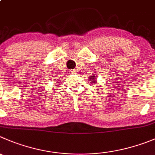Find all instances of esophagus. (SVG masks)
<instances>
[{
	"instance_id": "1",
	"label": "esophagus",
	"mask_w": 155,
	"mask_h": 155,
	"mask_svg": "<svg viewBox=\"0 0 155 155\" xmlns=\"http://www.w3.org/2000/svg\"><path fill=\"white\" fill-rule=\"evenodd\" d=\"M71 73L72 74H76V71H75L74 69V70H71Z\"/></svg>"
}]
</instances>
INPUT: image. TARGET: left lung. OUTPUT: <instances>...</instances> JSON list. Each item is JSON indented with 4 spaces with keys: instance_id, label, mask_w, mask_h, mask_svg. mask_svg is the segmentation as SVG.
<instances>
[{
    "instance_id": "left-lung-1",
    "label": "left lung",
    "mask_w": 155,
    "mask_h": 155,
    "mask_svg": "<svg viewBox=\"0 0 155 155\" xmlns=\"http://www.w3.org/2000/svg\"><path fill=\"white\" fill-rule=\"evenodd\" d=\"M90 79H91V81H94V79H95V76H91V78H90Z\"/></svg>"
}]
</instances>
